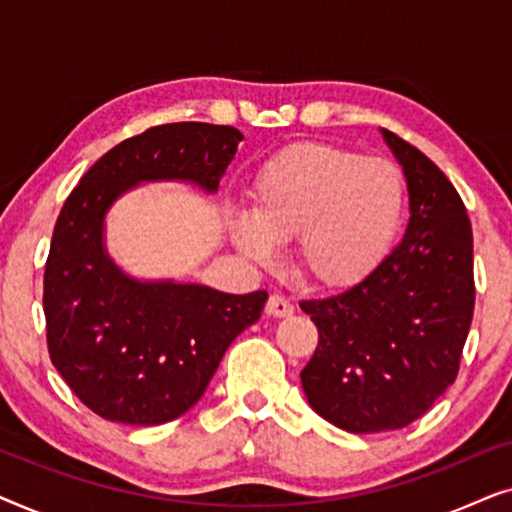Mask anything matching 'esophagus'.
I'll return each mask as SVG.
<instances>
[{"instance_id":"34e87169","label":"esophagus","mask_w":512,"mask_h":512,"mask_svg":"<svg viewBox=\"0 0 512 512\" xmlns=\"http://www.w3.org/2000/svg\"><path fill=\"white\" fill-rule=\"evenodd\" d=\"M265 312L270 314V317H289V314H293V305L286 300L284 296H279V293H275V296H270L268 305H265Z\"/></svg>"}]
</instances>
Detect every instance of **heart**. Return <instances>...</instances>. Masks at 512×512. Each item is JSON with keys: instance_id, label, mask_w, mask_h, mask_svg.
Here are the masks:
<instances>
[{"instance_id": "b5f03b06", "label": "heart", "mask_w": 512, "mask_h": 512, "mask_svg": "<svg viewBox=\"0 0 512 512\" xmlns=\"http://www.w3.org/2000/svg\"><path fill=\"white\" fill-rule=\"evenodd\" d=\"M408 184L387 158L340 144L303 142L275 153L251 184V216L233 219V242L249 261L270 265L293 242L305 284L352 291L380 270L401 235Z\"/></svg>"}]
</instances>
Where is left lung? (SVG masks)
<instances>
[{
    "label": "left lung",
    "mask_w": 512,
    "mask_h": 512,
    "mask_svg": "<svg viewBox=\"0 0 512 512\" xmlns=\"http://www.w3.org/2000/svg\"><path fill=\"white\" fill-rule=\"evenodd\" d=\"M403 167L410 221L368 282L300 303L319 345L300 373L312 410L349 433L415 422L457 377L473 319V230L450 179L380 130Z\"/></svg>",
    "instance_id": "obj_1"
}]
</instances>
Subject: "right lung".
Returning <instances> with one entry per match:
<instances>
[{"mask_svg":"<svg viewBox=\"0 0 512 512\" xmlns=\"http://www.w3.org/2000/svg\"><path fill=\"white\" fill-rule=\"evenodd\" d=\"M230 125L170 123L130 137L83 174L55 223L44 272L48 354L69 389L109 422L153 426L191 410L268 293L247 296L177 279H139L109 256V209L139 184L205 193L235 158Z\"/></svg>","mask_w":512,"mask_h":512,"instance_id":"add662e5","label":"right lung"}]
</instances>
